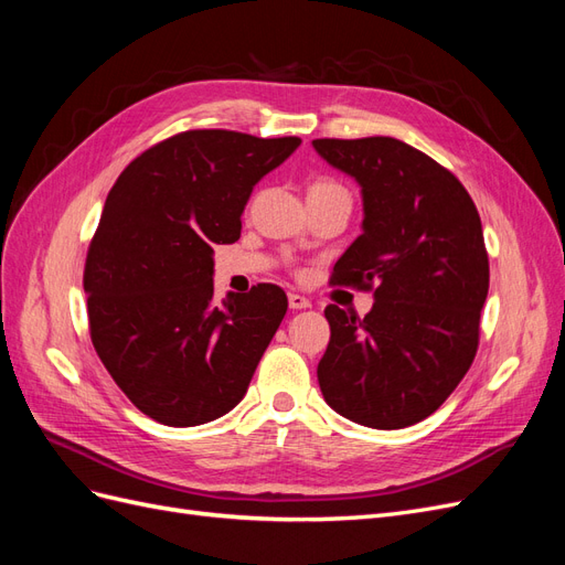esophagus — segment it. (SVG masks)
Masks as SVG:
<instances>
[{"instance_id": "1", "label": "esophagus", "mask_w": 565, "mask_h": 565, "mask_svg": "<svg viewBox=\"0 0 565 565\" xmlns=\"http://www.w3.org/2000/svg\"><path fill=\"white\" fill-rule=\"evenodd\" d=\"M287 303H289V309H292V311L309 309V306H311V301H309V299L301 297V295H297V292H289V295H287Z\"/></svg>"}]
</instances>
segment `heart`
Masks as SVG:
<instances>
[{
    "label": "heart",
    "mask_w": 565,
    "mask_h": 565,
    "mask_svg": "<svg viewBox=\"0 0 565 565\" xmlns=\"http://www.w3.org/2000/svg\"><path fill=\"white\" fill-rule=\"evenodd\" d=\"M334 188H341V185H337V183H332V181H320V183H316V185L311 188V193H316V191H334Z\"/></svg>",
    "instance_id": "obj_1"
}]
</instances>
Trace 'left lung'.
Listing matches in <instances>:
<instances>
[{
	"mask_svg": "<svg viewBox=\"0 0 565 565\" xmlns=\"http://www.w3.org/2000/svg\"><path fill=\"white\" fill-rule=\"evenodd\" d=\"M313 148L363 198V233L332 282L374 285L363 320L324 309L322 398L370 429H405L436 413L473 363L490 282L481 216L448 169L391 136Z\"/></svg>",
	"mask_w": 565,
	"mask_h": 565,
	"instance_id": "obj_1",
	"label": "left lung"
}]
</instances>
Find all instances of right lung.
<instances>
[{
    "label": "right lung",
    "instance_id": "add662e5",
    "mask_svg": "<svg viewBox=\"0 0 565 565\" xmlns=\"http://www.w3.org/2000/svg\"><path fill=\"white\" fill-rule=\"evenodd\" d=\"M299 143L183 131L110 188L84 266L89 330L100 363L150 419L207 424L247 393L287 297L256 285L214 301V245L241 237L254 185Z\"/></svg>",
    "mask_w": 565,
    "mask_h": 565
}]
</instances>
